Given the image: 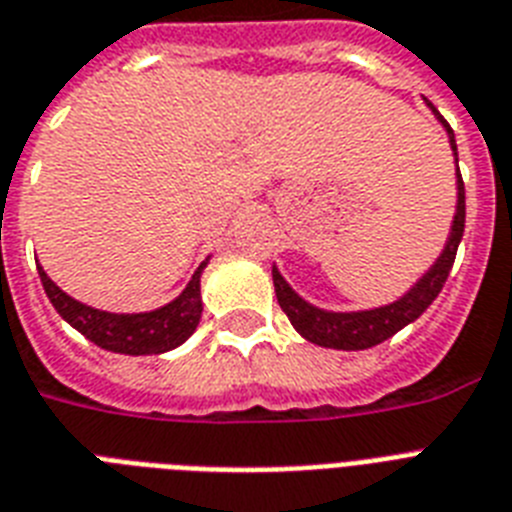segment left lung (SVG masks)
<instances>
[{
	"label": "left lung",
	"instance_id": "obj_1",
	"mask_svg": "<svg viewBox=\"0 0 512 512\" xmlns=\"http://www.w3.org/2000/svg\"><path fill=\"white\" fill-rule=\"evenodd\" d=\"M430 111L438 116V122L444 124L446 135H449V146L454 151V162H457V143H454L452 127L444 122V116L438 114L433 103H428ZM462 233H465V183H462L460 167H457V212L452 220V233L446 239V247L441 249V255L436 257V263L430 265L428 273H422V279L414 284L404 297H398L396 303L380 305L372 311H324L316 308L308 300L297 295L295 289L289 287L279 268L273 265V287H276V297H279L281 311L287 313L292 327L300 332L308 342H316L321 348L335 350H364L380 345L382 340H388L404 329L406 324H412L414 319H420L422 313L428 311V305L438 297V292L444 289L446 276L452 271L454 257H457V247H460Z\"/></svg>",
	"mask_w": 512,
	"mask_h": 512
}]
</instances>
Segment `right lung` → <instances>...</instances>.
<instances>
[{
  "label": "right lung",
  "instance_id": "1",
  "mask_svg": "<svg viewBox=\"0 0 512 512\" xmlns=\"http://www.w3.org/2000/svg\"><path fill=\"white\" fill-rule=\"evenodd\" d=\"M207 260L199 265V271L193 273L188 287L172 300V303L156 308L148 313H108L79 303L71 295H66L55 281L39 268L42 287L55 305V311L63 319L82 332L98 348L111 350V353H124V356H156L167 350L183 345L193 335V329L199 327L201 319V271Z\"/></svg>",
  "mask_w": 512,
  "mask_h": 512
}]
</instances>
